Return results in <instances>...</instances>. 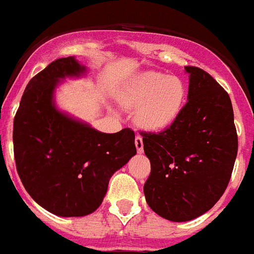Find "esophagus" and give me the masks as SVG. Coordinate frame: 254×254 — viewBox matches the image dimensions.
<instances>
[{
	"label": "esophagus",
	"mask_w": 254,
	"mask_h": 254,
	"mask_svg": "<svg viewBox=\"0 0 254 254\" xmlns=\"http://www.w3.org/2000/svg\"><path fill=\"white\" fill-rule=\"evenodd\" d=\"M135 145H136L137 153H143L144 147H143V139H141V136L135 137Z\"/></svg>",
	"instance_id": "obj_1"
}]
</instances>
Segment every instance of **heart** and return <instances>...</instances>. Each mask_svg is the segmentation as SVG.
Here are the masks:
<instances>
[{
  "label": "heart",
  "instance_id": "heart-1",
  "mask_svg": "<svg viewBox=\"0 0 254 254\" xmlns=\"http://www.w3.org/2000/svg\"><path fill=\"white\" fill-rule=\"evenodd\" d=\"M127 107L136 109L137 125L149 132L169 128L177 121L186 102V86L177 76L148 72L132 82L122 95Z\"/></svg>",
  "mask_w": 254,
  "mask_h": 254
}]
</instances>
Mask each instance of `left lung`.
I'll use <instances>...</instances> for the list:
<instances>
[{
	"instance_id": "8db88e82",
	"label": "left lung",
	"mask_w": 254,
	"mask_h": 254,
	"mask_svg": "<svg viewBox=\"0 0 254 254\" xmlns=\"http://www.w3.org/2000/svg\"><path fill=\"white\" fill-rule=\"evenodd\" d=\"M189 73L188 102L173 126L141 132L151 174L148 206L172 222L207 212L226 191L237 156V133L228 93L196 66Z\"/></svg>"
}]
</instances>
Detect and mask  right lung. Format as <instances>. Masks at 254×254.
Segmentation results:
<instances>
[{
    "label": "right lung",
    "instance_id": "add662e5",
    "mask_svg": "<svg viewBox=\"0 0 254 254\" xmlns=\"http://www.w3.org/2000/svg\"><path fill=\"white\" fill-rule=\"evenodd\" d=\"M86 68L76 59H58L34 76L14 118L17 172L26 191L58 216H85L101 206L111 176L136 155L135 133L99 132L58 110L55 89Z\"/></svg>",
    "mask_w": 254,
    "mask_h": 254
}]
</instances>
